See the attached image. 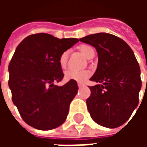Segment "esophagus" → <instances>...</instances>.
Wrapping results in <instances>:
<instances>
[{
	"instance_id": "34e87169",
	"label": "esophagus",
	"mask_w": 147,
	"mask_h": 147,
	"mask_svg": "<svg viewBox=\"0 0 147 147\" xmlns=\"http://www.w3.org/2000/svg\"><path fill=\"white\" fill-rule=\"evenodd\" d=\"M84 86V83H78V86L79 87H82V86Z\"/></svg>"
}]
</instances>
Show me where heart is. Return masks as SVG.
<instances>
[{"instance_id": "1", "label": "heart", "mask_w": 147, "mask_h": 147, "mask_svg": "<svg viewBox=\"0 0 147 147\" xmlns=\"http://www.w3.org/2000/svg\"><path fill=\"white\" fill-rule=\"evenodd\" d=\"M80 53L87 59L94 55V49L89 45H81L79 47ZM67 58H68V52L64 51L59 57V64L61 68H65L67 66ZM90 76V71L89 70L74 71L68 70L65 72V79L67 80H74L77 82H85Z\"/></svg>"}]
</instances>
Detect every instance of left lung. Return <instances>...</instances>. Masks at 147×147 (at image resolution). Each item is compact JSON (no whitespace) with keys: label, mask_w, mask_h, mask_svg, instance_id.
<instances>
[{"label":"left lung","mask_w":147,"mask_h":147,"mask_svg":"<svg viewBox=\"0 0 147 147\" xmlns=\"http://www.w3.org/2000/svg\"><path fill=\"white\" fill-rule=\"evenodd\" d=\"M94 46L98 63L90 80L91 94L86 100L90 117L101 126L114 128L128 120L139 104L142 86L140 67L132 49L123 39L108 33L80 39Z\"/></svg>","instance_id":"left-lung-1"}]
</instances>
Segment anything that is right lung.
<instances>
[{
  "mask_svg": "<svg viewBox=\"0 0 147 147\" xmlns=\"http://www.w3.org/2000/svg\"><path fill=\"white\" fill-rule=\"evenodd\" d=\"M78 42L40 33L27 36L17 46L8 65V86L12 102L30 126L47 131L66 120L78 91L77 82L70 80L61 86L55 83L64 76L60 56Z\"/></svg>",
  "mask_w": 147,
  "mask_h": 147,
  "instance_id": "obj_1",
  "label": "right lung"
}]
</instances>
